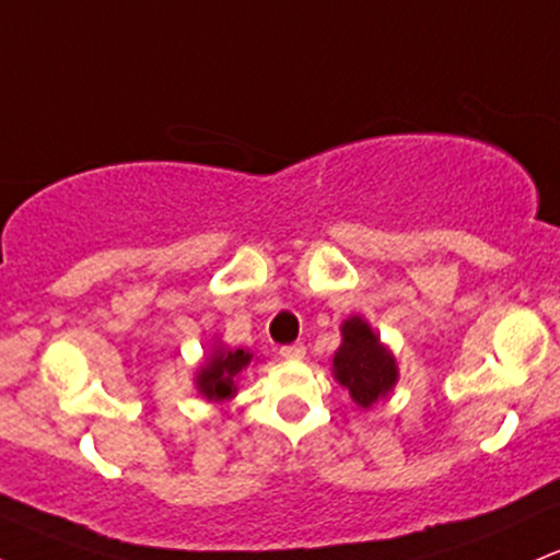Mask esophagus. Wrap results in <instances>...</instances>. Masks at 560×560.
<instances>
[{
  "label": "esophagus",
  "mask_w": 560,
  "mask_h": 560,
  "mask_svg": "<svg viewBox=\"0 0 560 560\" xmlns=\"http://www.w3.org/2000/svg\"><path fill=\"white\" fill-rule=\"evenodd\" d=\"M279 352H281V358H287V361H302V358H305V345H300V342L284 345Z\"/></svg>",
  "instance_id": "1"
}]
</instances>
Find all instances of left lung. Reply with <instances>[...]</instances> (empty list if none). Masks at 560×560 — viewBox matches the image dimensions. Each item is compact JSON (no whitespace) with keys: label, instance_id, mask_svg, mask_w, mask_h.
Segmentation results:
<instances>
[{"label":"left lung","instance_id":"1","mask_svg":"<svg viewBox=\"0 0 560 560\" xmlns=\"http://www.w3.org/2000/svg\"><path fill=\"white\" fill-rule=\"evenodd\" d=\"M334 378L350 389V397L361 408L384 400L397 384L395 355L378 342L369 320L350 316L342 324V345L334 352Z\"/></svg>","mask_w":560,"mask_h":560}]
</instances>
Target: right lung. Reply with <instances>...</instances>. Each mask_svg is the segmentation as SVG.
Segmentation results:
<instances>
[{
    "label": "right lung",
    "instance_id": "1",
    "mask_svg": "<svg viewBox=\"0 0 560 560\" xmlns=\"http://www.w3.org/2000/svg\"><path fill=\"white\" fill-rule=\"evenodd\" d=\"M253 363V352L247 350H229L218 345L210 358L199 365L197 371V392L208 397L210 402H226L236 395V376Z\"/></svg>",
    "mask_w": 560,
    "mask_h": 560
}]
</instances>
